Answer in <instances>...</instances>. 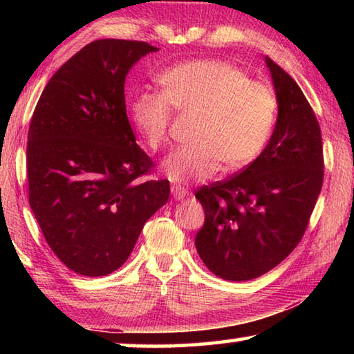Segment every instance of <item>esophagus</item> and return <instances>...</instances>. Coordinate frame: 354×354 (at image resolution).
<instances>
[{
    "instance_id": "esophagus-1",
    "label": "esophagus",
    "mask_w": 354,
    "mask_h": 354,
    "mask_svg": "<svg viewBox=\"0 0 354 354\" xmlns=\"http://www.w3.org/2000/svg\"><path fill=\"white\" fill-rule=\"evenodd\" d=\"M171 195H173V198L175 200H183V198H185V195H187V190H185L184 187H181V185H171Z\"/></svg>"
}]
</instances>
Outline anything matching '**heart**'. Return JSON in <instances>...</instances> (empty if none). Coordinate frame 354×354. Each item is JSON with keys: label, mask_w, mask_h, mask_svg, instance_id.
<instances>
[{"label": "heart", "mask_w": 354, "mask_h": 354, "mask_svg": "<svg viewBox=\"0 0 354 354\" xmlns=\"http://www.w3.org/2000/svg\"><path fill=\"white\" fill-rule=\"evenodd\" d=\"M162 92H140L131 117L148 148L159 149L169 137L171 107L198 115L187 147L164 160L173 183H200L217 173L241 170L253 162L272 133L278 111L273 88L250 80L242 68L218 59L173 65L159 77Z\"/></svg>", "instance_id": "1"}]
</instances>
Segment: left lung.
Wrapping results in <instances>:
<instances>
[{
    "label": "left lung",
    "mask_w": 354,
    "mask_h": 354,
    "mask_svg": "<svg viewBox=\"0 0 354 354\" xmlns=\"http://www.w3.org/2000/svg\"><path fill=\"white\" fill-rule=\"evenodd\" d=\"M278 100L267 147L247 169L205 185L195 196L205 225L195 247L205 266L226 281H248L289 256L306 231L323 184L319 122L298 84L266 57Z\"/></svg>",
    "instance_id": "obj_1"
}]
</instances>
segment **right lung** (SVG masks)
Wrapping results in <instances>:
<instances>
[{"mask_svg": "<svg viewBox=\"0 0 354 354\" xmlns=\"http://www.w3.org/2000/svg\"><path fill=\"white\" fill-rule=\"evenodd\" d=\"M158 48L101 39L77 51L40 95L28 133L29 206L70 270L106 277L122 267L147 220L170 196L127 115L124 80Z\"/></svg>", "mask_w": 354, "mask_h": 354, "instance_id": "right-lung-1", "label": "right lung"}]
</instances>
